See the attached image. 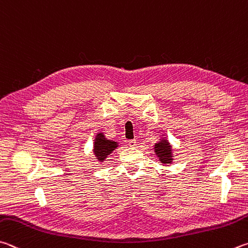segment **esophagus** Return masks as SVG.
Returning <instances> with one entry per match:
<instances>
[{"mask_svg": "<svg viewBox=\"0 0 248 248\" xmlns=\"http://www.w3.org/2000/svg\"><path fill=\"white\" fill-rule=\"evenodd\" d=\"M137 140H130V141H128V144H129V146H131V147H136L137 146Z\"/></svg>", "mask_w": 248, "mask_h": 248, "instance_id": "esophagus-1", "label": "esophagus"}]
</instances>
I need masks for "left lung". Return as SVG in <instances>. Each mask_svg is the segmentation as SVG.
Returning a JSON list of instances; mask_svg holds the SVG:
<instances>
[{"label": "left lung", "mask_w": 248, "mask_h": 248, "mask_svg": "<svg viewBox=\"0 0 248 248\" xmlns=\"http://www.w3.org/2000/svg\"><path fill=\"white\" fill-rule=\"evenodd\" d=\"M155 153L161 163L167 165L172 163V152H171V146L167 140L161 139L158 143L155 144Z\"/></svg>", "instance_id": "left-lung-1"}]
</instances>
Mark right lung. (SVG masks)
Returning a JSON list of instances; mask_svg holds the SVG:
<instances>
[{"mask_svg": "<svg viewBox=\"0 0 248 248\" xmlns=\"http://www.w3.org/2000/svg\"><path fill=\"white\" fill-rule=\"evenodd\" d=\"M117 146H118V143L111 141V140H107L104 133L100 132L96 134L95 142H94V155L98 161H103Z\"/></svg>", "mask_w": 248, "mask_h": 248, "instance_id": "right-lung-1", "label": "right lung"}]
</instances>
